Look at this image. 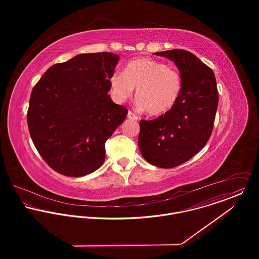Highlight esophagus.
Masks as SVG:
<instances>
[{
  "label": "esophagus",
  "instance_id": "34e87169",
  "mask_svg": "<svg viewBox=\"0 0 259 259\" xmlns=\"http://www.w3.org/2000/svg\"><path fill=\"white\" fill-rule=\"evenodd\" d=\"M127 117L130 118V119H135V120H138L140 117L137 115V114H135L133 111H128L127 112Z\"/></svg>",
  "mask_w": 259,
  "mask_h": 259
}]
</instances>
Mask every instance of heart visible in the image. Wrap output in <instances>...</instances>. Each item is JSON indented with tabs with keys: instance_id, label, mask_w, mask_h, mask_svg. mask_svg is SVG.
Listing matches in <instances>:
<instances>
[{
	"instance_id": "b5f03b06",
	"label": "heart",
	"mask_w": 259,
	"mask_h": 259,
	"mask_svg": "<svg viewBox=\"0 0 259 259\" xmlns=\"http://www.w3.org/2000/svg\"><path fill=\"white\" fill-rule=\"evenodd\" d=\"M110 81L113 97L119 103L130 99L137 88L139 108L155 116L170 111L182 92L179 72L148 58L131 61L123 73L111 74Z\"/></svg>"
}]
</instances>
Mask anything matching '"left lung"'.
<instances>
[{"label":"left lung","instance_id":"8db88e82","mask_svg":"<svg viewBox=\"0 0 259 259\" xmlns=\"http://www.w3.org/2000/svg\"><path fill=\"white\" fill-rule=\"evenodd\" d=\"M172 61L182 77V92L175 107L151 120L140 122L139 148L149 163L176 167L206 145L213 130L219 91L212 70L185 50L154 53Z\"/></svg>","mask_w":259,"mask_h":259}]
</instances>
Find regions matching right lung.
Listing matches in <instances>:
<instances>
[{
	"label": "right lung",
	"mask_w": 259,
	"mask_h": 259,
	"mask_svg": "<svg viewBox=\"0 0 259 259\" xmlns=\"http://www.w3.org/2000/svg\"><path fill=\"white\" fill-rule=\"evenodd\" d=\"M118 60L112 53L80 54L49 68L34 87L30 135L57 172L79 178L103 165L105 144L127 114L108 95Z\"/></svg>",
	"instance_id": "obj_1"
}]
</instances>
